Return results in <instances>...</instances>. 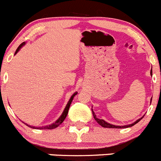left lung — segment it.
Listing matches in <instances>:
<instances>
[{
  "instance_id": "1",
  "label": "left lung",
  "mask_w": 161,
  "mask_h": 161,
  "mask_svg": "<svg viewBox=\"0 0 161 161\" xmlns=\"http://www.w3.org/2000/svg\"><path fill=\"white\" fill-rule=\"evenodd\" d=\"M150 75H151V76L153 75V70H151V71H150ZM151 102H152V100H151ZM92 114H93V116H94V118L95 119V121H97V122L100 125H102L103 127H104V128H112V129H124V128H128V127H132V126L134 125L135 124H136L137 122H139V121H141V120L142 119V118L144 117L143 116L142 118L137 119L136 121H135V122L132 123V124L125 125L121 126V125H112V124H110V123H108V122H106V121H104L103 119H99V118H97V117H96L95 114H94V112L93 111V109H92Z\"/></svg>"
}]
</instances>
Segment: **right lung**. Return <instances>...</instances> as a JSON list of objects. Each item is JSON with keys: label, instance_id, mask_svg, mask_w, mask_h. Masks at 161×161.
<instances>
[{"label": "right lung", "instance_id": "right-lung-1", "mask_svg": "<svg viewBox=\"0 0 161 161\" xmlns=\"http://www.w3.org/2000/svg\"><path fill=\"white\" fill-rule=\"evenodd\" d=\"M25 42H24V43H22L21 44L19 45V46L18 47V48L16 49V52H15V55H16V54H17V52H19V50H20V48H21L22 47L25 46ZM76 94H77V92H75V93H74L73 94H72V96H71V97H70V98L69 99V101H68V103H67V106H66L65 109H64V112L62 113V114L60 115L59 118H58V119H57L56 121H55V122L52 123V124L48 125L42 126V127H36V126H31V125H29L26 124V123H25V122H24V123H25V124H26L28 126V127H31V128H33V129H40V130H53V129H55V128H56V127H58V126L59 125L61 124V123L64 122V120H65L66 117H67V114H68L69 108H70V104H71L72 100H73L74 97H75V96Z\"/></svg>", "mask_w": 161, "mask_h": 161}]
</instances>
